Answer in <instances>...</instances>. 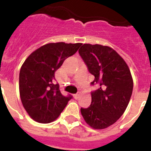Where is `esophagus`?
<instances>
[{
  "mask_svg": "<svg viewBox=\"0 0 151 151\" xmlns=\"http://www.w3.org/2000/svg\"><path fill=\"white\" fill-rule=\"evenodd\" d=\"M73 97H74V99H78L79 97H80V93H77V94H75L74 96H73Z\"/></svg>",
  "mask_w": 151,
  "mask_h": 151,
  "instance_id": "esophagus-1",
  "label": "esophagus"
}]
</instances>
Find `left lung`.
<instances>
[{"mask_svg":"<svg viewBox=\"0 0 151 151\" xmlns=\"http://www.w3.org/2000/svg\"><path fill=\"white\" fill-rule=\"evenodd\" d=\"M79 54L95 76L92 85L100 88L92 92V103L81 108L85 122L94 129L112 125L126 110L133 89L131 72L123 58L109 46L84 44Z\"/></svg>","mask_w":151,"mask_h":151,"instance_id":"1","label":"left lung"}]
</instances>
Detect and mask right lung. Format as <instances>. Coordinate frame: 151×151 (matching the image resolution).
Returning <instances> with one entry per match:
<instances>
[{"label": "right lung", "instance_id": "obj_1", "mask_svg": "<svg viewBox=\"0 0 151 151\" xmlns=\"http://www.w3.org/2000/svg\"><path fill=\"white\" fill-rule=\"evenodd\" d=\"M81 45L46 44L32 52L22 65L20 99L27 114L35 122L47 124L55 121L72 98L62 95L59 85L54 83L55 72Z\"/></svg>", "mask_w": 151, "mask_h": 151}]
</instances>
